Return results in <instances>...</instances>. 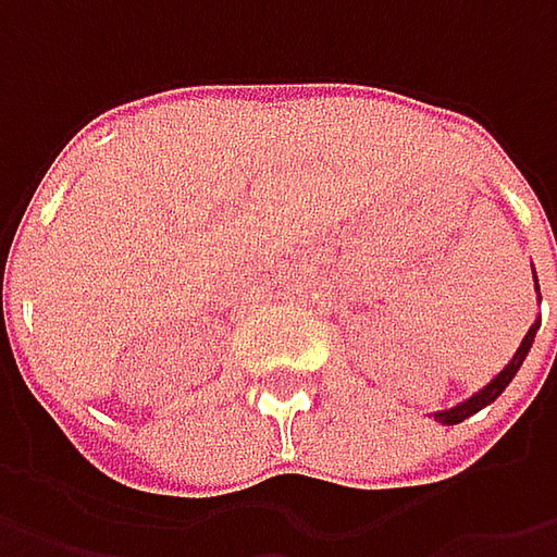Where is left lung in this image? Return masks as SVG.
Returning a JSON list of instances; mask_svg holds the SVG:
<instances>
[{
  "label": "left lung",
  "instance_id": "obj_1",
  "mask_svg": "<svg viewBox=\"0 0 557 557\" xmlns=\"http://www.w3.org/2000/svg\"><path fill=\"white\" fill-rule=\"evenodd\" d=\"M555 232V242H557V228H552ZM533 278H536V272H533ZM536 290H540V285H536ZM536 329H540V319L530 325V332L524 334V341H521V347H518V354L511 356V362L505 366L503 372L496 374L483 391H478V394L471 396V399H465V403H459V406H453V409H446V412H434V421H440V424H459V421H465L468 416H474V412H481L483 406H490L496 396L503 394L505 387L511 384V377L518 374V369H521V362L527 359V354H530V347H533V337H536Z\"/></svg>",
  "mask_w": 557,
  "mask_h": 557
}]
</instances>
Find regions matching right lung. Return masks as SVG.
I'll return each instance as SVG.
<instances>
[{"label": "right lung", "instance_id": "right-lung-1", "mask_svg": "<svg viewBox=\"0 0 557 557\" xmlns=\"http://www.w3.org/2000/svg\"><path fill=\"white\" fill-rule=\"evenodd\" d=\"M552 228H555V225H552Z\"/></svg>", "mask_w": 557, "mask_h": 557}]
</instances>
